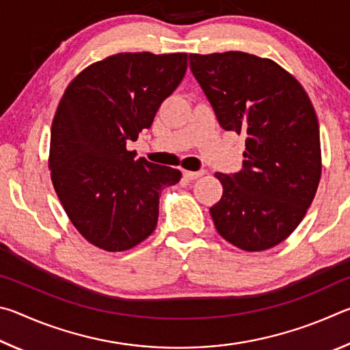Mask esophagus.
Here are the masks:
<instances>
[{
    "label": "esophagus",
    "mask_w": 350,
    "mask_h": 350,
    "mask_svg": "<svg viewBox=\"0 0 350 350\" xmlns=\"http://www.w3.org/2000/svg\"><path fill=\"white\" fill-rule=\"evenodd\" d=\"M183 179H187V180H194V179H198V177H200V176H204L205 174V171H183Z\"/></svg>",
    "instance_id": "1"
}]
</instances>
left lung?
<instances>
[{
	"label": "left lung",
	"mask_w": 350,
	"mask_h": 350,
	"mask_svg": "<svg viewBox=\"0 0 350 350\" xmlns=\"http://www.w3.org/2000/svg\"><path fill=\"white\" fill-rule=\"evenodd\" d=\"M189 69L225 131L245 133V161L216 173L224 193L210 208L217 233L245 252L292 234L321 177L318 118L299 81L269 58L245 52L189 54Z\"/></svg>",
	"instance_id": "left-lung-1"
}]
</instances>
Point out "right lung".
Masks as SVG:
<instances>
[{
	"mask_svg": "<svg viewBox=\"0 0 350 350\" xmlns=\"http://www.w3.org/2000/svg\"><path fill=\"white\" fill-rule=\"evenodd\" d=\"M187 54L125 52L69 83L51 129L57 196L88 242L106 252L140 244L157 225L159 194L180 171L128 151L187 72Z\"/></svg>",
	"mask_w": 350,
	"mask_h": 350,
	"instance_id": "1",
	"label": "right lung"
}]
</instances>
